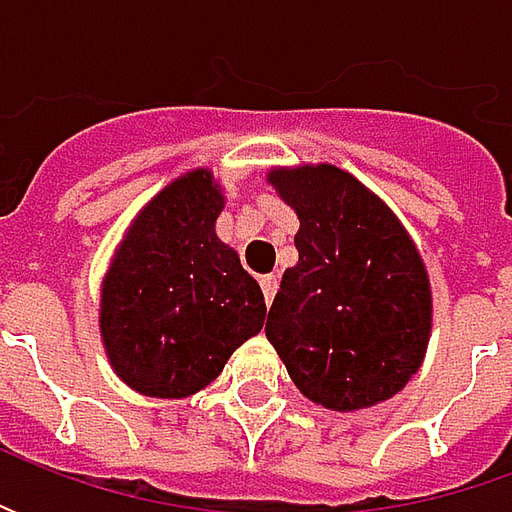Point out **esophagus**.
<instances>
[{
  "instance_id": "esophagus-1",
  "label": "esophagus",
  "mask_w": 512,
  "mask_h": 512,
  "mask_svg": "<svg viewBox=\"0 0 512 512\" xmlns=\"http://www.w3.org/2000/svg\"><path fill=\"white\" fill-rule=\"evenodd\" d=\"M259 285H262V293H265V302L270 305V302H273V296H276V287H279L276 276H262V279H259Z\"/></svg>"
}]
</instances>
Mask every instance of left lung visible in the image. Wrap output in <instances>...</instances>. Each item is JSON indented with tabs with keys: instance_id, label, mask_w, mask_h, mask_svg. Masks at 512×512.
Masks as SVG:
<instances>
[{
	"instance_id": "left-lung-1",
	"label": "left lung",
	"mask_w": 512,
	"mask_h": 512,
	"mask_svg": "<svg viewBox=\"0 0 512 512\" xmlns=\"http://www.w3.org/2000/svg\"><path fill=\"white\" fill-rule=\"evenodd\" d=\"M299 216L265 333L293 384L330 410L396 396L422 367L430 282L407 230L379 196L333 165L270 170Z\"/></svg>"
}]
</instances>
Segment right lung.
I'll list each match as a JSON object with an SVG mask.
<instances>
[{
  "label": "right lung",
  "instance_id": "1",
  "mask_svg": "<svg viewBox=\"0 0 512 512\" xmlns=\"http://www.w3.org/2000/svg\"><path fill=\"white\" fill-rule=\"evenodd\" d=\"M225 207L210 170L170 182L130 225L102 282V342L122 382L156 399L210 384L265 325V296L216 239Z\"/></svg>",
  "mask_w": 512,
  "mask_h": 512
}]
</instances>
